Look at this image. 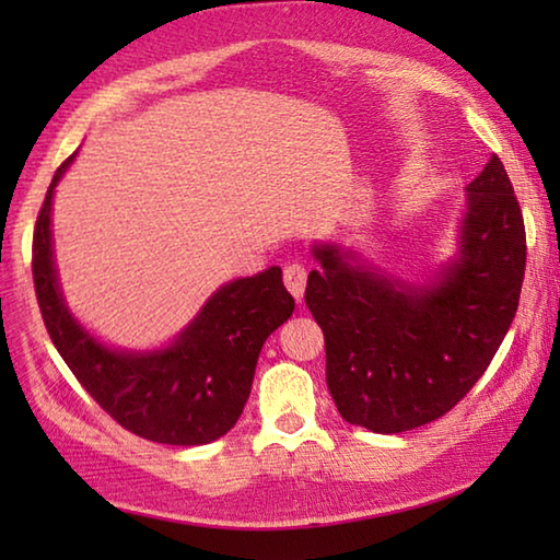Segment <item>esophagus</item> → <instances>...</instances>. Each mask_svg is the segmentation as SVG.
I'll use <instances>...</instances> for the list:
<instances>
[{
  "mask_svg": "<svg viewBox=\"0 0 560 560\" xmlns=\"http://www.w3.org/2000/svg\"><path fill=\"white\" fill-rule=\"evenodd\" d=\"M306 267L303 264H289V267H283V287L289 289V293L296 301L303 299V289H306Z\"/></svg>",
  "mask_w": 560,
  "mask_h": 560,
  "instance_id": "34e87169",
  "label": "esophagus"
}]
</instances>
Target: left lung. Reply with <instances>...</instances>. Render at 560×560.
I'll list each match as a JSON object with an SVG mask.
<instances>
[{
	"mask_svg": "<svg viewBox=\"0 0 560 560\" xmlns=\"http://www.w3.org/2000/svg\"><path fill=\"white\" fill-rule=\"evenodd\" d=\"M306 306L326 340V383L340 417L393 434L450 412L497 355L526 271L524 214L491 155L471 179L459 259L430 289L385 279L316 246Z\"/></svg>",
	"mask_w": 560,
	"mask_h": 560,
	"instance_id": "left-lung-1",
	"label": "left lung"
}]
</instances>
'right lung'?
<instances>
[{
	"instance_id": "obj_1",
	"label": "right lung",
	"mask_w": 560,
	"mask_h": 560,
	"mask_svg": "<svg viewBox=\"0 0 560 560\" xmlns=\"http://www.w3.org/2000/svg\"><path fill=\"white\" fill-rule=\"evenodd\" d=\"M71 160H63L46 189L32 242L34 291L51 343L120 428L179 447L214 442L240 420L264 340L293 314L281 269L226 283L165 350L143 355L108 350L71 318L56 283L51 197Z\"/></svg>"
}]
</instances>
